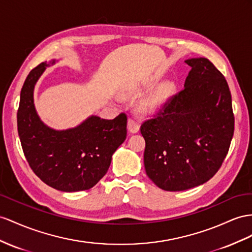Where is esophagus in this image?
Instances as JSON below:
<instances>
[{"label": "esophagus", "instance_id": "obj_1", "mask_svg": "<svg viewBox=\"0 0 252 252\" xmlns=\"http://www.w3.org/2000/svg\"><path fill=\"white\" fill-rule=\"evenodd\" d=\"M127 130L130 133L134 134L137 133L139 131V125L137 124V121H135L133 119H128L127 121Z\"/></svg>", "mask_w": 252, "mask_h": 252}]
</instances>
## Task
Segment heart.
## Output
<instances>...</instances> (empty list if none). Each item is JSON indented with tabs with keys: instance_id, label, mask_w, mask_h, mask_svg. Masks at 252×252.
Wrapping results in <instances>:
<instances>
[{
	"instance_id": "b5f03b06",
	"label": "heart",
	"mask_w": 252,
	"mask_h": 252,
	"mask_svg": "<svg viewBox=\"0 0 252 252\" xmlns=\"http://www.w3.org/2000/svg\"><path fill=\"white\" fill-rule=\"evenodd\" d=\"M175 94V84L163 82L152 89V92L138 104V113L144 117H152L158 114L170 101ZM133 94H131L132 95Z\"/></svg>"
}]
</instances>
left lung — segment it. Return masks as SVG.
Instances as JSON below:
<instances>
[{
	"label": "left lung",
	"instance_id": "1",
	"mask_svg": "<svg viewBox=\"0 0 252 252\" xmlns=\"http://www.w3.org/2000/svg\"><path fill=\"white\" fill-rule=\"evenodd\" d=\"M185 63L191 69L184 88L158 117L140 126L147 176L168 191L208 182L220 168L234 133L231 93L224 76L204 57Z\"/></svg>",
	"mask_w": 252,
	"mask_h": 252
}]
</instances>
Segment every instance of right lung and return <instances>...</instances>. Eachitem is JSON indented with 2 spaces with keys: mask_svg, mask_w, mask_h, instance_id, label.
Wrapping results in <instances>:
<instances>
[{
  "mask_svg": "<svg viewBox=\"0 0 252 252\" xmlns=\"http://www.w3.org/2000/svg\"><path fill=\"white\" fill-rule=\"evenodd\" d=\"M49 66L38 64L21 89L17 124L22 149L31 168L47 185L66 192L86 190L105 176L114 152L126 140V115L113 120L93 115L67 130L44 125L35 108L34 88Z\"/></svg>",
  "mask_w": 252,
  "mask_h": 252,
  "instance_id": "add662e5",
  "label": "right lung"
}]
</instances>
